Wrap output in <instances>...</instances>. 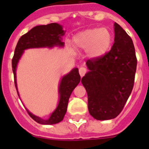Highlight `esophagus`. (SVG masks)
I'll return each mask as SVG.
<instances>
[{"mask_svg": "<svg viewBox=\"0 0 149 149\" xmlns=\"http://www.w3.org/2000/svg\"><path fill=\"white\" fill-rule=\"evenodd\" d=\"M86 72H87V70H86V68L85 67H80L79 69V75H80V77H84V75L86 74Z\"/></svg>", "mask_w": 149, "mask_h": 149, "instance_id": "esophagus-1", "label": "esophagus"}]
</instances>
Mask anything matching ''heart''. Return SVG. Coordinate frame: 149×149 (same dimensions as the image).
Masks as SVG:
<instances>
[{
	"label": "heart",
	"instance_id": "heart-1",
	"mask_svg": "<svg viewBox=\"0 0 149 149\" xmlns=\"http://www.w3.org/2000/svg\"><path fill=\"white\" fill-rule=\"evenodd\" d=\"M73 42L77 48L87 50L91 58H97L107 52L112 42V36L107 29L97 28L80 32L75 36Z\"/></svg>",
	"mask_w": 149,
	"mask_h": 149
}]
</instances>
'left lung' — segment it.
Instances as JSON below:
<instances>
[{"label": "left lung", "instance_id": "obj_1", "mask_svg": "<svg viewBox=\"0 0 149 149\" xmlns=\"http://www.w3.org/2000/svg\"><path fill=\"white\" fill-rule=\"evenodd\" d=\"M114 35L110 51L86 61L89 72L81 79L90 114L97 120L116 118L134 86L137 58L132 39L118 23H114Z\"/></svg>", "mask_w": 149, "mask_h": 149}]
</instances>
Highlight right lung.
Returning a JSON list of instances; mask_svg holds the SVG:
<instances>
[{
    "label": "right lung",
    "mask_w": 149,
    "mask_h": 149,
    "mask_svg": "<svg viewBox=\"0 0 149 149\" xmlns=\"http://www.w3.org/2000/svg\"><path fill=\"white\" fill-rule=\"evenodd\" d=\"M64 35V31L61 25L56 23H51L46 25H38L34 27L29 32L24 34L19 38L15 47V54L12 58V70L15 78V85L16 84V67L19 58H21L24 49L30 48L53 47L54 45L63 46L64 42L61 41V36ZM80 76L79 70L75 68L69 73L63 77L59 85V102L57 108L52 113L48 120H43L37 116L33 115L28 110L27 112L36 122L42 125H54L63 120L67 110L68 102L72 91L79 84ZM18 93V92H17Z\"/></svg>",
    "instance_id": "obj_1"
}]
</instances>
